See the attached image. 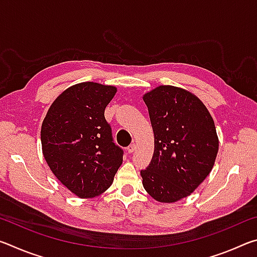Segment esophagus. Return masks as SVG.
Wrapping results in <instances>:
<instances>
[{
	"label": "esophagus",
	"instance_id": "34e87169",
	"mask_svg": "<svg viewBox=\"0 0 257 257\" xmlns=\"http://www.w3.org/2000/svg\"><path fill=\"white\" fill-rule=\"evenodd\" d=\"M135 150H136V145H135V144H132V145H130V146L128 147V149H127V152H128L129 154H132V153H134V151H135Z\"/></svg>",
	"mask_w": 257,
	"mask_h": 257
}]
</instances>
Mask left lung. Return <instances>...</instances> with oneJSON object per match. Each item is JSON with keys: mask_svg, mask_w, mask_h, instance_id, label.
Instances as JSON below:
<instances>
[{"mask_svg": "<svg viewBox=\"0 0 257 257\" xmlns=\"http://www.w3.org/2000/svg\"><path fill=\"white\" fill-rule=\"evenodd\" d=\"M154 133V154L141 171L155 201L175 203L193 193L210 175L219 138L214 121L196 95L161 85L143 96Z\"/></svg>", "mask_w": 257, "mask_h": 257, "instance_id": "obj_1", "label": "left lung"}]
</instances>
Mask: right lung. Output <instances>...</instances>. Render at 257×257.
I'll return each mask as SVG.
<instances>
[{
  "label": "right lung",
  "mask_w": 257,
  "mask_h": 257,
  "mask_svg": "<svg viewBox=\"0 0 257 257\" xmlns=\"http://www.w3.org/2000/svg\"><path fill=\"white\" fill-rule=\"evenodd\" d=\"M116 87L79 82L63 90L41 129L42 151L61 184L80 198H93L112 185L123 151L113 143L104 111Z\"/></svg>",
  "instance_id": "right-lung-1"
}]
</instances>
